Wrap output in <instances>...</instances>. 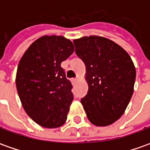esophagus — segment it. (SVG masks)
<instances>
[{
  "mask_svg": "<svg viewBox=\"0 0 150 150\" xmlns=\"http://www.w3.org/2000/svg\"><path fill=\"white\" fill-rule=\"evenodd\" d=\"M71 81H72V83H77L79 82V79L78 78H75V79H71Z\"/></svg>",
  "mask_w": 150,
  "mask_h": 150,
  "instance_id": "obj_1",
  "label": "esophagus"
}]
</instances>
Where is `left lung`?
<instances>
[{"label": "left lung", "mask_w": 150, "mask_h": 150, "mask_svg": "<svg viewBox=\"0 0 150 150\" xmlns=\"http://www.w3.org/2000/svg\"><path fill=\"white\" fill-rule=\"evenodd\" d=\"M75 53L86 67L88 93L81 98L87 117L97 126H107L125 112L134 92L135 67L121 46L100 36L73 41Z\"/></svg>", "instance_id": "obj_1"}]
</instances>
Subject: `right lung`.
<instances>
[{
    "label": "right lung",
    "instance_id": "1",
    "mask_svg": "<svg viewBox=\"0 0 150 150\" xmlns=\"http://www.w3.org/2000/svg\"><path fill=\"white\" fill-rule=\"evenodd\" d=\"M72 42L63 36H42L24 52L15 83L24 111L46 128L62 126L73 101L72 85L61 67L74 52Z\"/></svg>",
    "mask_w": 150,
    "mask_h": 150
}]
</instances>
